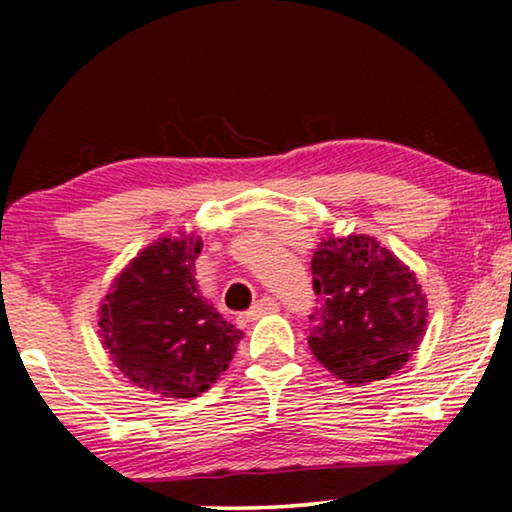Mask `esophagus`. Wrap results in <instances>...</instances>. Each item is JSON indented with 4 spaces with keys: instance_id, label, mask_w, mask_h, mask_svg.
<instances>
[{
    "instance_id": "obj_1",
    "label": "esophagus",
    "mask_w": 512,
    "mask_h": 512,
    "mask_svg": "<svg viewBox=\"0 0 512 512\" xmlns=\"http://www.w3.org/2000/svg\"><path fill=\"white\" fill-rule=\"evenodd\" d=\"M277 310H279L277 300L270 298V296H263L261 300H256V303L249 307L247 319H249V321H256V319L265 317V314H272V312H277Z\"/></svg>"
}]
</instances>
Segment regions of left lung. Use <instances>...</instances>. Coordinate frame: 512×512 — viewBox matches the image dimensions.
I'll return each mask as SVG.
<instances>
[{
	"label": "left lung",
	"instance_id": "1",
	"mask_svg": "<svg viewBox=\"0 0 512 512\" xmlns=\"http://www.w3.org/2000/svg\"><path fill=\"white\" fill-rule=\"evenodd\" d=\"M310 349L328 373L366 384L401 370L422 345L429 303L415 272L370 235L321 237L312 256Z\"/></svg>",
	"mask_w": 512,
	"mask_h": 512
}]
</instances>
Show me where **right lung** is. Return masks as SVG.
Segmentation results:
<instances>
[{"label": "right lung", "mask_w": 512, "mask_h": 512, "mask_svg": "<svg viewBox=\"0 0 512 512\" xmlns=\"http://www.w3.org/2000/svg\"><path fill=\"white\" fill-rule=\"evenodd\" d=\"M200 235L179 230L144 247L114 279L97 310L114 366L163 398H195L226 373L242 331L202 298Z\"/></svg>", "instance_id": "add662e5"}]
</instances>
